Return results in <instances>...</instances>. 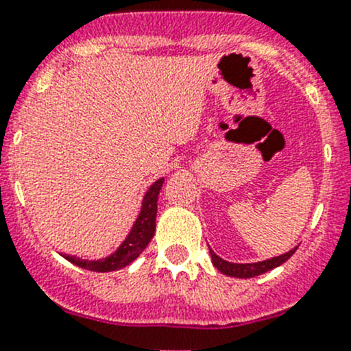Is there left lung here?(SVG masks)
<instances>
[{"label": "left lung", "instance_id": "1", "mask_svg": "<svg viewBox=\"0 0 351 351\" xmlns=\"http://www.w3.org/2000/svg\"><path fill=\"white\" fill-rule=\"evenodd\" d=\"M208 250H210V247H208ZM295 250L297 246L293 247V250H290L289 253L270 258V260L258 261V263H231V261L222 260V258L217 256L212 250H210V256H212V263H214V267L217 268L221 274L228 275V277H236V278H253V277H258V275L265 274V271L280 267L282 263H285V261L295 253Z\"/></svg>", "mask_w": 351, "mask_h": 351}]
</instances>
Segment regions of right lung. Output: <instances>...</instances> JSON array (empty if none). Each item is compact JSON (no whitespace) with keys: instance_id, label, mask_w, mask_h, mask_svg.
<instances>
[{"instance_id":"1","label":"right lung","mask_w":351,"mask_h":351,"mask_svg":"<svg viewBox=\"0 0 351 351\" xmlns=\"http://www.w3.org/2000/svg\"><path fill=\"white\" fill-rule=\"evenodd\" d=\"M165 178H159L149 186L143 200V207H141L139 215H137L136 222H134L132 229H130L129 236L125 241L119 246L115 253H112L107 258L101 260H81V258L69 256V254H62L67 261H71L76 267L84 268V270L91 271H113L120 270V268L127 267L132 263L153 239L156 231V212H158V195L161 190Z\"/></svg>"}]
</instances>
